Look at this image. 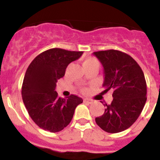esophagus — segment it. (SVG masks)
<instances>
[{
  "instance_id": "1",
  "label": "esophagus",
  "mask_w": 160,
  "mask_h": 160,
  "mask_svg": "<svg viewBox=\"0 0 160 160\" xmlns=\"http://www.w3.org/2000/svg\"><path fill=\"white\" fill-rule=\"evenodd\" d=\"M83 101L86 103H88V104H92V103H93V100L90 99V98H84V99H83Z\"/></svg>"
}]
</instances>
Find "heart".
<instances>
[{"label":"heart","mask_w":160,"mask_h":160,"mask_svg":"<svg viewBox=\"0 0 160 160\" xmlns=\"http://www.w3.org/2000/svg\"><path fill=\"white\" fill-rule=\"evenodd\" d=\"M93 64H97V65H98V59H95V58H93V57L86 58V59H85L83 62V67H88V66H90V65H93Z\"/></svg>","instance_id":"1"}]
</instances>
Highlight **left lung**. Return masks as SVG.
Returning a JSON list of instances; mask_svg holds the SVG:
<instances>
[{"label":"left lung","mask_w":160,"mask_h":160,"mask_svg":"<svg viewBox=\"0 0 160 160\" xmlns=\"http://www.w3.org/2000/svg\"><path fill=\"white\" fill-rule=\"evenodd\" d=\"M104 67V93L113 90V101L104 114L95 118L97 125L109 133L125 131L141 114L147 98L144 73L136 61L118 50L94 52Z\"/></svg>","instance_id":"1"}]
</instances>
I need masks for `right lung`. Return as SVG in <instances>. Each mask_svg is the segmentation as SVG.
Masks as SVG:
<instances>
[{
	"label": "right lung",
	"mask_w": 160,
	"mask_h": 160,
	"mask_svg": "<svg viewBox=\"0 0 160 160\" xmlns=\"http://www.w3.org/2000/svg\"><path fill=\"white\" fill-rule=\"evenodd\" d=\"M82 54L54 48L40 53L28 66L22 83V100L31 118L43 130L60 132L70 123L77 106L83 103L73 94L59 98L55 90L67 66Z\"/></svg>",
	"instance_id": "right-lung-1"
}]
</instances>
